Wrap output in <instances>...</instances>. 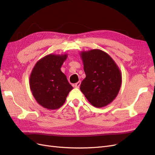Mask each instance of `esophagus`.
<instances>
[{"label":"esophagus","mask_w":155,"mask_h":155,"mask_svg":"<svg viewBox=\"0 0 155 155\" xmlns=\"http://www.w3.org/2000/svg\"><path fill=\"white\" fill-rule=\"evenodd\" d=\"M80 85H81V81H79L78 83H76V84H74V87H76V88H79V86H80Z\"/></svg>","instance_id":"1"}]
</instances>
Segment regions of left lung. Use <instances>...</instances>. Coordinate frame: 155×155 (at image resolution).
<instances>
[{
	"label": "left lung",
	"mask_w": 155,
	"mask_h": 155,
	"mask_svg": "<svg viewBox=\"0 0 155 155\" xmlns=\"http://www.w3.org/2000/svg\"><path fill=\"white\" fill-rule=\"evenodd\" d=\"M86 78L80 90L91 104L104 107L113 101L121 85V73L110 56L99 49L80 53Z\"/></svg>",
	"instance_id": "left-lung-1"
}]
</instances>
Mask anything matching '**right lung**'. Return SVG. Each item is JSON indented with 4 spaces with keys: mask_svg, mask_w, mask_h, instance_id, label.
I'll return each instance as SVG.
<instances>
[{
    "mask_svg": "<svg viewBox=\"0 0 155 155\" xmlns=\"http://www.w3.org/2000/svg\"><path fill=\"white\" fill-rule=\"evenodd\" d=\"M68 55L48 54L39 59L30 76V87L37 102L48 110L58 109L66 101L72 86L61 67Z\"/></svg>",
    "mask_w": 155,
    "mask_h": 155,
    "instance_id": "right-lung-1",
    "label": "right lung"
}]
</instances>
